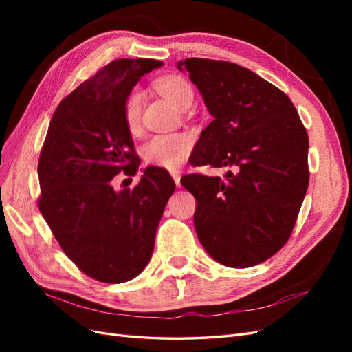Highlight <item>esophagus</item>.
<instances>
[{"label":"esophagus","instance_id":"34e87169","mask_svg":"<svg viewBox=\"0 0 352 352\" xmlns=\"http://www.w3.org/2000/svg\"><path fill=\"white\" fill-rule=\"evenodd\" d=\"M172 177H173V180H175V184H176L177 188L182 186V185H180V175H179L177 172H172Z\"/></svg>","mask_w":352,"mask_h":352}]
</instances>
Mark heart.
Returning <instances> with one entry per match:
<instances>
[{"mask_svg": "<svg viewBox=\"0 0 352 352\" xmlns=\"http://www.w3.org/2000/svg\"><path fill=\"white\" fill-rule=\"evenodd\" d=\"M155 87L163 97L173 104L176 109L182 110L185 105L192 104L194 89L190 83L177 74H170L157 80ZM141 109H142V94L141 91L133 89L124 101V122L131 133L140 131L141 122ZM192 150V141L184 133H166L155 135L142 146V157L146 164L176 170L182 166Z\"/></svg>", "mask_w": 352, "mask_h": 352, "instance_id": "b5f03b06", "label": "heart"}]
</instances>
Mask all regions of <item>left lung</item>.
<instances>
[{
  "instance_id": "obj_1",
  "label": "left lung",
  "mask_w": 352,
  "mask_h": 352,
  "mask_svg": "<svg viewBox=\"0 0 352 352\" xmlns=\"http://www.w3.org/2000/svg\"><path fill=\"white\" fill-rule=\"evenodd\" d=\"M177 69L212 116L190 163L230 168L225 179H182L197 199L198 239L228 267L260 264L289 239L307 192L305 127L287 95L235 63L186 58Z\"/></svg>"
}]
</instances>
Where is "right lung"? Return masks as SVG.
<instances>
[{
    "mask_svg": "<svg viewBox=\"0 0 352 352\" xmlns=\"http://www.w3.org/2000/svg\"><path fill=\"white\" fill-rule=\"evenodd\" d=\"M150 58H119L60 102L42 146L39 211L67 257L89 278L123 283L150 261L158 223L175 182L164 168L146 167L133 189L111 180L140 168L124 122V101Z\"/></svg>",
    "mask_w": 352,
    "mask_h": 352,
    "instance_id": "1",
    "label": "right lung"
}]
</instances>
